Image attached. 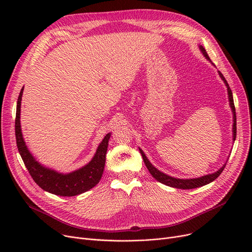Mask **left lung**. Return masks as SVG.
Returning <instances> with one entry per match:
<instances>
[{"label":"left lung","instance_id":"obj_1","mask_svg":"<svg viewBox=\"0 0 252 252\" xmlns=\"http://www.w3.org/2000/svg\"><path fill=\"white\" fill-rule=\"evenodd\" d=\"M199 49L201 51V53L203 54V56L211 63L210 61V58L209 56L207 55V53L205 51V49L202 47V46H199ZM220 78L223 81L224 85H226L227 87V91H228V98H229V102H230V107L232 109V112H233V141L235 142V139H236V111H235V105H234V99H233V94H232V91L226 81V78L223 77V75L221 74L220 71H218ZM140 153L143 157V160H144V163L145 165L147 166L148 170L150 171V174L152 175V177L157 180L158 182H160L161 184H164L166 185V186H169V187H173V188H178V189H184V190H187V189H194V188H199V187H202V186H205V185L214 182L221 173L222 170L224 168V166H226V163L228 161H226V163H224L219 170L215 171V173L213 174H209V175H205V176H202V177H199V178H194V179H178V178H174V177H170L164 173H162V171L158 170L154 165H152V163L149 161L148 158L146 157V155H145V153L143 152L142 149H140Z\"/></svg>","mask_w":252,"mask_h":252}]
</instances>
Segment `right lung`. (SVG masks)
Wrapping results in <instances>:
<instances>
[{
  "label": "right lung",
  "mask_w": 252,
  "mask_h": 252,
  "mask_svg": "<svg viewBox=\"0 0 252 252\" xmlns=\"http://www.w3.org/2000/svg\"><path fill=\"white\" fill-rule=\"evenodd\" d=\"M23 94V88L17 100L16 119H15V136L17 148L22 160L30 171L33 181L43 190L58 196H76L94 188L100 182L106 160V152L111 134H107L96 150L92 160L83 167L71 171L68 174L58 173L57 170L46 167L39 163L26 146L20 126V108Z\"/></svg>",
  "instance_id": "add662e5"
}]
</instances>
